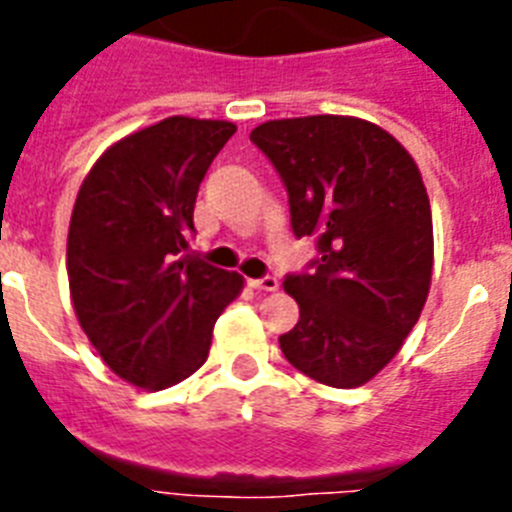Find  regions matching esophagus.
<instances>
[{"mask_svg":"<svg viewBox=\"0 0 512 512\" xmlns=\"http://www.w3.org/2000/svg\"><path fill=\"white\" fill-rule=\"evenodd\" d=\"M249 287L257 289V292H276L279 289V279L276 276H263V279H252Z\"/></svg>","mask_w":512,"mask_h":512,"instance_id":"34e87169","label":"esophagus"}]
</instances>
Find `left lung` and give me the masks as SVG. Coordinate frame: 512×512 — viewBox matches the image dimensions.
<instances>
[{"label": "left lung", "instance_id": "left-lung-1", "mask_svg": "<svg viewBox=\"0 0 512 512\" xmlns=\"http://www.w3.org/2000/svg\"><path fill=\"white\" fill-rule=\"evenodd\" d=\"M249 140L284 180L295 236L319 249L311 271L284 279L300 321L281 350L311 380L358 388L401 350L428 300L433 217L420 170L356 116L276 119Z\"/></svg>", "mask_w": 512, "mask_h": 512}]
</instances>
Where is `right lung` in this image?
Instances as JSON below:
<instances>
[{
  "instance_id": "obj_1",
  "label": "right lung",
  "mask_w": 512,
  "mask_h": 512,
  "mask_svg": "<svg viewBox=\"0 0 512 512\" xmlns=\"http://www.w3.org/2000/svg\"><path fill=\"white\" fill-rule=\"evenodd\" d=\"M236 124L170 116L108 148L68 225L76 319L122 380L164 390L207 361L212 327L244 287L188 255L193 204Z\"/></svg>"
}]
</instances>
